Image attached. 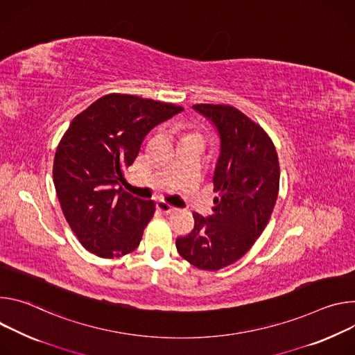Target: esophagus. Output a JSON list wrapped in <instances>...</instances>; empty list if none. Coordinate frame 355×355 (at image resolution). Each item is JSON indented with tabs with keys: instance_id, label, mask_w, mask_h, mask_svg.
<instances>
[{
	"instance_id": "34e87169",
	"label": "esophagus",
	"mask_w": 355,
	"mask_h": 355,
	"mask_svg": "<svg viewBox=\"0 0 355 355\" xmlns=\"http://www.w3.org/2000/svg\"><path fill=\"white\" fill-rule=\"evenodd\" d=\"M156 209L159 210L161 213H165V214H171L173 213L176 209L173 206H171L169 203H166L165 200H157L156 202Z\"/></svg>"
}]
</instances>
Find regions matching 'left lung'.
Masks as SVG:
<instances>
[{"label":"left lung","instance_id":"1","mask_svg":"<svg viewBox=\"0 0 355 355\" xmlns=\"http://www.w3.org/2000/svg\"><path fill=\"white\" fill-rule=\"evenodd\" d=\"M216 125L220 157L214 171L213 214L193 213L194 228L176 240L183 259L218 270L244 257L266 227L279 191L278 153L269 135L244 112L225 104H196Z\"/></svg>","mask_w":355,"mask_h":355}]
</instances>
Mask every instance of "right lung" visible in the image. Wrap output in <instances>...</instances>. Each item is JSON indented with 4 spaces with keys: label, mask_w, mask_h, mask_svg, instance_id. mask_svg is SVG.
<instances>
[{
    "label": "right lung",
    "mask_w": 355,
    "mask_h": 355,
    "mask_svg": "<svg viewBox=\"0 0 355 355\" xmlns=\"http://www.w3.org/2000/svg\"><path fill=\"white\" fill-rule=\"evenodd\" d=\"M180 111L171 103L111 93L73 118L55 153L53 182L64 218L87 251L114 258L139 245L155 203L134 198L120 183L146 134Z\"/></svg>",
    "instance_id": "1"
}]
</instances>
